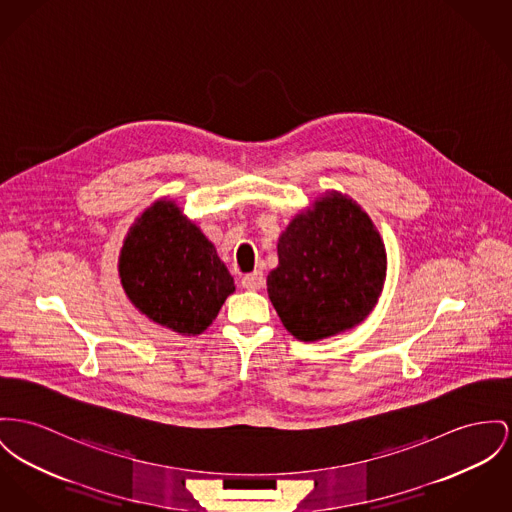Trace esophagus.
Wrapping results in <instances>:
<instances>
[{
    "label": "esophagus",
    "instance_id": "esophagus-1",
    "mask_svg": "<svg viewBox=\"0 0 512 512\" xmlns=\"http://www.w3.org/2000/svg\"><path fill=\"white\" fill-rule=\"evenodd\" d=\"M242 287L248 289V291H258V289H262V287H264V273H246V275L242 277Z\"/></svg>",
    "mask_w": 512,
    "mask_h": 512
}]
</instances>
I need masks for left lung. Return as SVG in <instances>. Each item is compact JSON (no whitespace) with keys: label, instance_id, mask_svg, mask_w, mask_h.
Returning <instances> with one entry per match:
<instances>
[{"label":"left lung","instance_id":"obj_1","mask_svg":"<svg viewBox=\"0 0 512 512\" xmlns=\"http://www.w3.org/2000/svg\"><path fill=\"white\" fill-rule=\"evenodd\" d=\"M268 295L297 340L318 341L361 324L382 293L386 250L371 217L340 192L301 211L277 242Z\"/></svg>","mask_w":512,"mask_h":512}]
</instances>
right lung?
I'll return each instance as SVG.
<instances>
[{
	"label": "right lung",
	"instance_id": "obj_1",
	"mask_svg": "<svg viewBox=\"0 0 512 512\" xmlns=\"http://www.w3.org/2000/svg\"><path fill=\"white\" fill-rule=\"evenodd\" d=\"M118 272L134 307L182 336L202 334L235 291L215 246L169 200L137 217L120 250Z\"/></svg>",
	"mask_w": 512,
	"mask_h": 512
}]
</instances>
